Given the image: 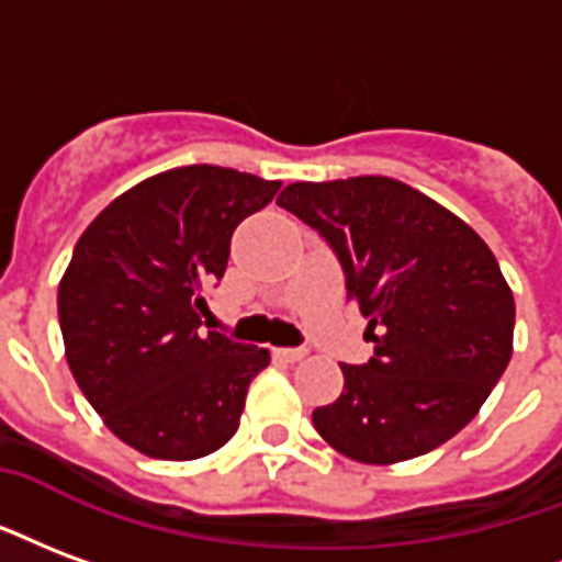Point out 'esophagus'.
Listing matches in <instances>:
<instances>
[{"mask_svg": "<svg viewBox=\"0 0 562 562\" xmlns=\"http://www.w3.org/2000/svg\"><path fill=\"white\" fill-rule=\"evenodd\" d=\"M273 357H277V360H285V363H297V360L306 357V351H303V348H273Z\"/></svg>", "mask_w": 562, "mask_h": 562, "instance_id": "esophagus-1", "label": "esophagus"}]
</instances>
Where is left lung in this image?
<instances>
[{
    "label": "left lung",
    "mask_w": 562,
    "mask_h": 562,
    "mask_svg": "<svg viewBox=\"0 0 562 562\" xmlns=\"http://www.w3.org/2000/svg\"><path fill=\"white\" fill-rule=\"evenodd\" d=\"M277 205L313 226L369 318V363H342L336 402L313 423L363 464L417 459L459 435L513 357L515 301L488 244L396 178L294 181Z\"/></svg>",
    "instance_id": "1"
}]
</instances>
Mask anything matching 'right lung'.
<instances>
[{
	"instance_id": "right-lung-1",
	"label": "right lung",
	"mask_w": 562,
	"mask_h": 562,
	"mask_svg": "<svg viewBox=\"0 0 562 562\" xmlns=\"http://www.w3.org/2000/svg\"><path fill=\"white\" fill-rule=\"evenodd\" d=\"M280 181L178 166L112 199L59 282L65 357L106 429L148 459L190 461L238 431L268 348L202 330L232 232Z\"/></svg>"
}]
</instances>
